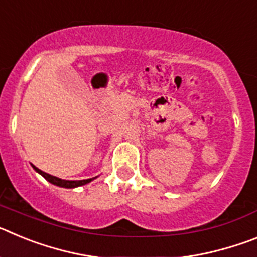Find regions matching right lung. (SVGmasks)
Segmentation results:
<instances>
[{"label": "right lung", "mask_w": 257, "mask_h": 257, "mask_svg": "<svg viewBox=\"0 0 257 257\" xmlns=\"http://www.w3.org/2000/svg\"><path fill=\"white\" fill-rule=\"evenodd\" d=\"M33 169L36 170L37 172H40L47 181H50L54 185H58V187H63V188H76V187H81V185H85V184L90 183L94 179H86V180H63V179H59L56 176H52V175L46 174V172L41 171L40 169H37L36 166H33Z\"/></svg>", "instance_id": "right-lung-1"}]
</instances>
